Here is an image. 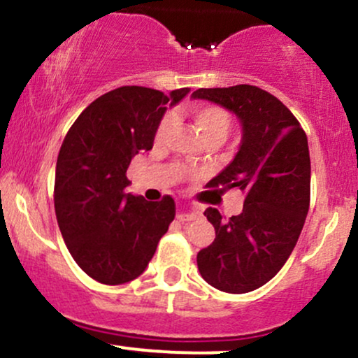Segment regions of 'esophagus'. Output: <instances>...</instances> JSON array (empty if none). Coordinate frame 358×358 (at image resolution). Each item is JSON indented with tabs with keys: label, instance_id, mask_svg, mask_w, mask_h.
I'll return each instance as SVG.
<instances>
[{
	"label": "esophagus",
	"instance_id": "esophagus-1",
	"mask_svg": "<svg viewBox=\"0 0 358 358\" xmlns=\"http://www.w3.org/2000/svg\"><path fill=\"white\" fill-rule=\"evenodd\" d=\"M200 215L199 210H195V208H190V210H180L178 212V220L180 222H188V220H195L196 217Z\"/></svg>",
	"mask_w": 358,
	"mask_h": 358
}]
</instances>
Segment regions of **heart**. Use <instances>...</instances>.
I'll list each match as a JSON object with an SVG mask.
<instances>
[{
	"mask_svg": "<svg viewBox=\"0 0 358 358\" xmlns=\"http://www.w3.org/2000/svg\"><path fill=\"white\" fill-rule=\"evenodd\" d=\"M190 114L202 143H217V145H222L225 141L232 124L227 110L219 108V106H195ZM171 127H173V117L168 116L163 119L159 122L158 131H156V139L162 141L170 133ZM176 171L183 173L182 168H176Z\"/></svg>",
	"mask_w": 358,
	"mask_h": 358,
	"instance_id": "obj_1",
	"label": "heart"
}]
</instances>
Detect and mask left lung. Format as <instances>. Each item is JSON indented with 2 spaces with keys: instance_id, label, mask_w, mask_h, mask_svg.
Returning a JSON list of instances; mask_svg holds the SVG:
<instances>
[{
  "instance_id": "1",
  "label": "left lung",
  "mask_w": 358,
  "mask_h": 358,
  "mask_svg": "<svg viewBox=\"0 0 358 358\" xmlns=\"http://www.w3.org/2000/svg\"><path fill=\"white\" fill-rule=\"evenodd\" d=\"M192 97L239 119V150L208 187L245 193L239 215L224 219L217 208L205 210L215 239L196 254V264L217 289L249 293L276 276L305 225L311 180L306 134L281 101L256 85L199 89Z\"/></svg>"
}]
</instances>
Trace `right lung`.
<instances>
[{"mask_svg":"<svg viewBox=\"0 0 358 358\" xmlns=\"http://www.w3.org/2000/svg\"><path fill=\"white\" fill-rule=\"evenodd\" d=\"M190 89L124 85L87 106L62 143L55 170L57 222L73 261L102 285H124L148 268L175 219V202L126 193V171L153 148L168 106Z\"/></svg>","mask_w":358,"mask_h":358,"instance_id":"obj_1","label":"right lung"}]
</instances>
